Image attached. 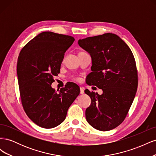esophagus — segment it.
Returning <instances> with one entry per match:
<instances>
[{
	"label": "esophagus",
	"instance_id": "esophagus-1",
	"mask_svg": "<svg viewBox=\"0 0 156 156\" xmlns=\"http://www.w3.org/2000/svg\"><path fill=\"white\" fill-rule=\"evenodd\" d=\"M80 93H81V94H84V88H82V87L80 88Z\"/></svg>",
	"mask_w": 156,
	"mask_h": 156
}]
</instances>
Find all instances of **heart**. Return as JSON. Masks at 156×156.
Segmentation results:
<instances>
[{
  "label": "heart",
  "instance_id": "obj_1",
  "mask_svg": "<svg viewBox=\"0 0 156 156\" xmlns=\"http://www.w3.org/2000/svg\"><path fill=\"white\" fill-rule=\"evenodd\" d=\"M77 79V80H79V79Z\"/></svg>",
  "mask_w": 156,
  "mask_h": 156
}]
</instances>
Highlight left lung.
Instances as JSON below:
<instances>
[{
  "instance_id": "8db88e82",
  "label": "left lung",
  "mask_w": 156,
  "mask_h": 156,
  "mask_svg": "<svg viewBox=\"0 0 156 156\" xmlns=\"http://www.w3.org/2000/svg\"><path fill=\"white\" fill-rule=\"evenodd\" d=\"M78 44L92 58L88 84L103 90L101 95L84 91L91 98L86 119L98 130H111L124 121L135 96L138 78L133 55L128 45L112 33L79 40Z\"/></svg>"
}]
</instances>
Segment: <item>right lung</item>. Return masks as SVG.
I'll list each match as a JSON object with an SVG mask.
<instances>
[{"label":"right lung","mask_w":156,"mask_h":156,"mask_svg":"<svg viewBox=\"0 0 156 156\" xmlns=\"http://www.w3.org/2000/svg\"><path fill=\"white\" fill-rule=\"evenodd\" d=\"M74 40L69 36L44 32L28 42L19 55L17 75L23 107L29 119L44 128H53L64 122L80 93L73 83L58 92L51 87L65 52Z\"/></svg>","instance_id":"add662e5"}]
</instances>
